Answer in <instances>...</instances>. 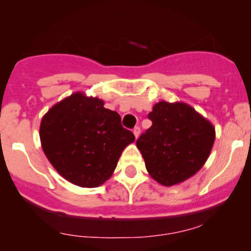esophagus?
I'll return each mask as SVG.
<instances>
[{
    "label": "esophagus",
    "mask_w": 251,
    "mask_h": 251,
    "mask_svg": "<svg viewBox=\"0 0 251 251\" xmlns=\"http://www.w3.org/2000/svg\"><path fill=\"white\" fill-rule=\"evenodd\" d=\"M133 135H135L136 138H138L139 135H140V128H139V126H136V128L133 129Z\"/></svg>",
    "instance_id": "34e87169"
}]
</instances>
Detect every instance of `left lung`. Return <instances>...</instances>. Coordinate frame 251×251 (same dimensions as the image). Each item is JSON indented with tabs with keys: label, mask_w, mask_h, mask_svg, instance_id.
<instances>
[{
	"label": "left lung",
	"mask_w": 251,
	"mask_h": 251,
	"mask_svg": "<svg viewBox=\"0 0 251 251\" xmlns=\"http://www.w3.org/2000/svg\"><path fill=\"white\" fill-rule=\"evenodd\" d=\"M152 126L136 145L153 179L173 186L201 169L215 142V128L184 102L159 101L147 115Z\"/></svg>",
	"instance_id": "1"
}]
</instances>
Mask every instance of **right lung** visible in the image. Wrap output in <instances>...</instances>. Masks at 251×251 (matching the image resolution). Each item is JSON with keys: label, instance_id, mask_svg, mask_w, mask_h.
Here are the masks:
<instances>
[{"label": "right lung", "instance_id": "right-lung-1", "mask_svg": "<svg viewBox=\"0 0 251 251\" xmlns=\"http://www.w3.org/2000/svg\"><path fill=\"white\" fill-rule=\"evenodd\" d=\"M40 138L48 160L65 179L81 187H97L112 176L135 136L101 99L75 92L43 116Z\"/></svg>", "mask_w": 251, "mask_h": 251}]
</instances>
